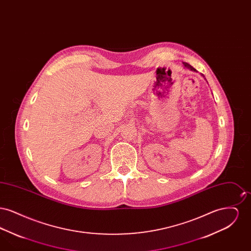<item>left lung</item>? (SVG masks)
Wrapping results in <instances>:
<instances>
[{"instance_id": "left-lung-1", "label": "left lung", "mask_w": 251, "mask_h": 251, "mask_svg": "<svg viewBox=\"0 0 251 251\" xmlns=\"http://www.w3.org/2000/svg\"><path fill=\"white\" fill-rule=\"evenodd\" d=\"M183 66H184V69H187V70H189V71H192V72H197L193 67H192L191 65H189L188 63H185V62H183ZM201 76H203V74H201ZM204 77V76H203Z\"/></svg>"}]
</instances>
